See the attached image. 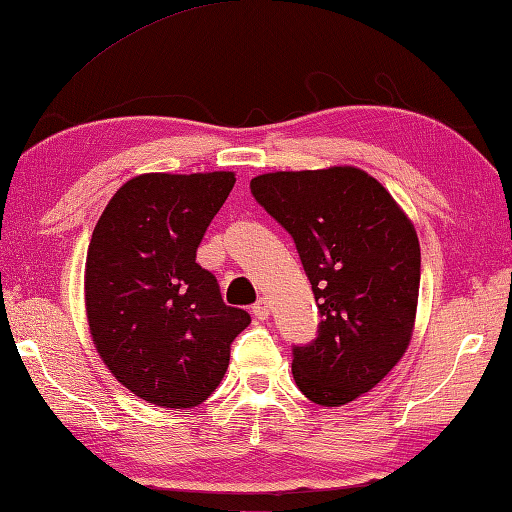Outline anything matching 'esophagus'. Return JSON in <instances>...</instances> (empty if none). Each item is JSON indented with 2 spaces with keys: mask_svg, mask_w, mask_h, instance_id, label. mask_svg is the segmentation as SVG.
Instances as JSON below:
<instances>
[{
  "mask_svg": "<svg viewBox=\"0 0 512 512\" xmlns=\"http://www.w3.org/2000/svg\"><path fill=\"white\" fill-rule=\"evenodd\" d=\"M268 313H271V304H268L266 297H259V300L253 304V315L257 320H266Z\"/></svg>",
  "mask_w": 512,
  "mask_h": 512,
  "instance_id": "34e87169",
  "label": "esophagus"
}]
</instances>
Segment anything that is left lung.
<instances>
[{
	"instance_id": "8db88e82",
	"label": "left lung",
	"mask_w": 512,
	"mask_h": 512,
	"mask_svg": "<svg viewBox=\"0 0 512 512\" xmlns=\"http://www.w3.org/2000/svg\"><path fill=\"white\" fill-rule=\"evenodd\" d=\"M250 192L293 237L318 302V336L293 347L295 385L324 407L356 401L412 340L421 284L412 221L351 165L259 174Z\"/></svg>"
}]
</instances>
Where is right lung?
<instances>
[{
  "label": "right lung",
  "mask_w": 512,
  "mask_h": 512,
  "mask_svg": "<svg viewBox=\"0 0 512 512\" xmlns=\"http://www.w3.org/2000/svg\"><path fill=\"white\" fill-rule=\"evenodd\" d=\"M232 172L141 174L107 203L85 268L89 331L120 385L159 407H197L215 392L230 345L250 324L197 264Z\"/></svg>",
  "instance_id": "right-lung-1"
}]
</instances>
